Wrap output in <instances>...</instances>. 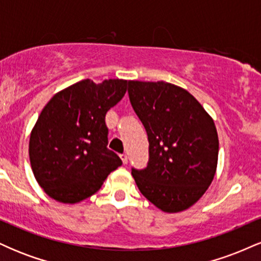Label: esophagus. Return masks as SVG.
Wrapping results in <instances>:
<instances>
[{
  "instance_id": "34e87169",
  "label": "esophagus",
  "mask_w": 261,
  "mask_h": 261,
  "mask_svg": "<svg viewBox=\"0 0 261 261\" xmlns=\"http://www.w3.org/2000/svg\"><path fill=\"white\" fill-rule=\"evenodd\" d=\"M120 158H121V161H122V163L124 164H126L127 163V154H120Z\"/></svg>"
}]
</instances>
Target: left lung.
Here are the masks:
<instances>
[{"label":"left lung","mask_w":261,"mask_h":261,"mask_svg":"<svg viewBox=\"0 0 261 261\" xmlns=\"http://www.w3.org/2000/svg\"><path fill=\"white\" fill-rule=\"evenodd\" d=\"M127 92L149 142L147 167L133 168L137 188L162 211H184L214 180L218 160L215 122L194 95L172 83L128 81Z\"/></svg>","instance_id":"left-lung-1"}]
</instances>
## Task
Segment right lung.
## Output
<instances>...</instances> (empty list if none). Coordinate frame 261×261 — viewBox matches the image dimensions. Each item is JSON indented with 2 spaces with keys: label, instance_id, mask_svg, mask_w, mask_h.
I'll return each instance as SVG.
<instances>
[{
  "label": "right lung",
  "instance_id": "add662e5",
  "mask_svg": "<svg viewBox=\"0 0 261 261\" xmlns=\"http://www.w3.org/2000/svg\"><path fill=\"white\" fill-rule=\"evenodd\" d=\"M127 81L83 80L62 89L39 115L29 140L38 184L51 199L77 203L99 190L122 162L108 149L106 114L126 93Z\"/></svg>",
  "mask_w": 261,
  "mask_h": 261
}]
</instances>
